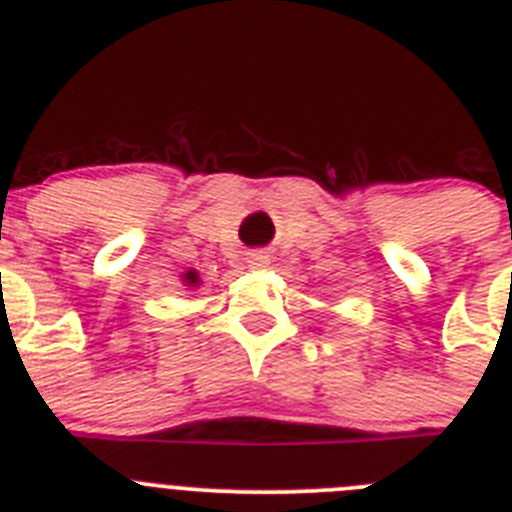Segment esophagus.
I'll use <instances>...</instances> for the list:
<instances>
[{"label":"esophagus","instance_id":"34e87169","mask_svg":"<svg viewBox=\"0 0 512 512\" xmlns=\"http://www.w3.org/2000/svg\"><path fill=\"white\" fill-rule=\"evenodd\" d=\"M269 253H264V251H253V253H248V264L253 266V269H261V266H269Z\"/></svg>","mask_w":512,"mask_h":512}]
</instances>
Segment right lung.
I'll use <instances>...</instances> for the list:
<instances>
[{"instance_id":"obj_1","label":"right lung","mask_w":512,"mask_h":512,"mask_svg":"<svg viewBox=\"0 0 512 512\" xmlns=\"http://www.w3.org/2000/svg\"><path fill=\"white\" fill-rule=\"evenodd\" d=\"M187 282L197 284V274H194V271H189V274H187Z\"/></svg>"}]
</instances>
